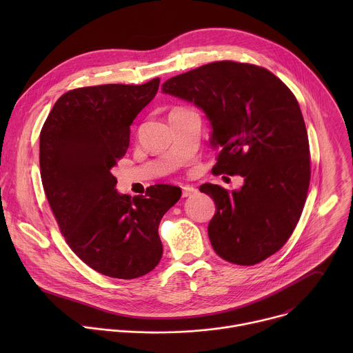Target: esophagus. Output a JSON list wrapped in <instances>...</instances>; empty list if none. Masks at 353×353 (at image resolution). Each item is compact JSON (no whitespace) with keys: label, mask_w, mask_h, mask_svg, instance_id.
Here are the masks:
<instances>
[{"label":"esophagus","mask_w":353,"mask_h":353,"mask_svg":"<svg viewBox=\"0 0 353 353\" xmlns=\"http://www.w3.org/2000/svg\"><path fill=\"white\" fill-rule=\"evenodd\" d=\"M196 192H198L196 188L192 187V185H184V187H183V196H192V195H195Z\"/></svg>","instance_id":"1"}]
</instances>
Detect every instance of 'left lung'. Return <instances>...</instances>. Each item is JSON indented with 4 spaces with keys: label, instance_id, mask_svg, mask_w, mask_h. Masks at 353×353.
<instances>
[{
    "label": "left lung",
    "instance_id": "8db88e82",
    "mask_svg": "<svg viewBox=\"0 0 353 353\" xmlns=\"http://www.w3.org/2000/svg\"><path fill=\"white\" fill-rule=\"evenodd\" d=\"M162 93L194 103L211 125L215 174H240V190L203 184L216 205L215 253L237 265L264 261L286 243L310 183L309 138L293 93L265 68L216 61L168 79Z\"/></svg>",
    "mask_w": 353,
    "mask_h": 353
}]
</instances>
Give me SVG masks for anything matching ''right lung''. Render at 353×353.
I'll list each match as a JSON object with an SVG mask.
<instances>
[{"mask_svg":"<svg viewBox=\"0 0 353 353\" xmlns=\"http://www.w3.org/2000/svg\"><path fill=\"white\" fill-rule=\"evenodd\" d=\"M99 85L64 93L40 132L46 196L74 253L106 276L134 279L152 271L163 247L158 228L181 188L155 184L131 199L116 190L112 169L125 155L130 127L159 89Z\"/></svg>","mask_w":353,"mask_h":353,"instance_id":"obj_1","label":"right lung"}]
</instances>
